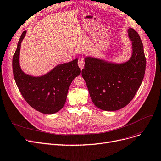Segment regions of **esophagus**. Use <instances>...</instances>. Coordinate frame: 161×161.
<instances>
[{"label":"esophagus","instance_id":"34e87169","mask_svg":"<svg viewBox=\"0 0 161 161\" xmlns=\"http://www.w3.org/2000/svg\"><path fill=\"white\" fill-rule=\"evenodd\" d=\"M78 66H79V67H80V68L81 69H82L83 68V67H84V60H83L82 58H80L79 60H78Z\"/></svg>","mask_w":161,"mask_h":161}]
</instances>
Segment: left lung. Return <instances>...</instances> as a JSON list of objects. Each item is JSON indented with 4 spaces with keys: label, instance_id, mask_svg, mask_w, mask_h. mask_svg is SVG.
Segmentation results:
<instances>
[{
    "label": "left lung",
    "instance_id": "obj_1",
    "mask_svg": "<svg viewBox=\"0 0 161 161\" xmlns=\"http://www.w3.org/2000/svg\"><path fill=\"white\" fill-rule=\"evenodd\" d=\"M131 41L130 58L120 64L92 57L85 58L81 75L93 104L99 108L115 111L133 99L144 78L146 59L140 37L132 28L128 30Z\"/></svg>",
    "mask_w": 161,
    "mask_h": 161
}]
</instances>
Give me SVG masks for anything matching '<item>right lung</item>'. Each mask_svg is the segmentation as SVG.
<instances>
[{
    "label": "right lung",
    "instance_id": "add662e5",
    "mask_svg": "<svg viewBox=\"0 0 161 161\" xmlns=\"http://www.w3.org/2000/svg\"><path fill=\"white\" fill-rule=\"evenodd\" d=\"M24 31L13 56L12 69L16 85L25 101L41 113L51 114L64 107L68 91L73 80L80 74L78 58L57 65L47 74L38 77L25 74L19 66L21 43Z\"/></svg>",
    "mask_w": 161,
    "mask_h": 161
}]
</instances>
